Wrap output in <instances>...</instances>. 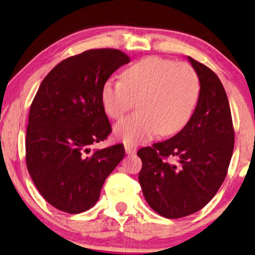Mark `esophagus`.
I'll list each match as a JSON object with an SVG mask.
<instances>
[{"instance_id": "34e87169", "label": "esophagus", "mask_w": 255, "mask_h": 255, "mask_svg": "<svg viewBox=\"0 0 255 255\" xmlns=\"http://www.w3.org/2000/svg\"><path fill=\"white\" fill-rule=\"evenodd\" d=\"M125 152L128 153V155H134L136 152V148L133 147L131 144H125Z\"/></svg>"}]
</instances>
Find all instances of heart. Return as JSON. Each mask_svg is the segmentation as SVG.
Returning <instances> with one entry per match:
<instances>
[{"label": "heart", "mask_w": 255, "mask_h": 255, "mask_svg": "<svg viewBox=\"0 0 255 255\" xmlns=\"http://www.w3.org/2000/svg\"><path fill=\"white\" fill-rule=\"evenodd\" d=\"M200 93L198 74L191 65L157 56L135 62L121 80L104 83L100 98L106 114L120 120L137 100L135 114L115 125V135L127 144L150 140L159 132L172 135L189 122Z\"/></svg>", "instance_id": "obj_1"}]
</instances>
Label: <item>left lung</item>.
I'll return each mask as SVG.
<instances>
[{
    "label": "left lung",
    "mask_w": 255,
    "mask_h": 255,
    "mask_svg": "<svg viewBox=\"0 0 255 255\" xmlns=\"http://www.w3.org/2000/svg\"><path fill=\"white\" fill-rule=\"evenodd\" d=\"M198 74L199 99L176 135L141 148L139 182L145 201L165 218L199 211L222 186L234 150V128L226 91L217 74L187 56ZM178 158V164L167 162Z\"/></svg>",
    "instance_id": "left-lung-1"
}]
</instances>
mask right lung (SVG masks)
I'll return each mask as SVG.
<instances>
[{"instance_id":"1","label":"right lung","mask_w":255,"mask_h":255,"mask_svg":"<svg viewBox=\"0 0 255 255\" xmlns=\"http://www.w3.org/2000/svg\"><path fill=\"white\" fill-rule=\"evenodd\" d=\"M130 57L119 49H90L58 63L32 100L26 136L28 172L43 198L56 209L80 214L94 207L124 158L123 144L90 145L112 132L100 93Z\"/></svg>"}]
</instances>
